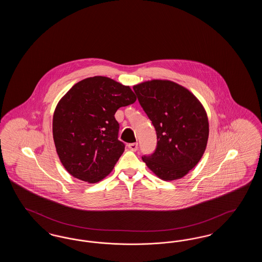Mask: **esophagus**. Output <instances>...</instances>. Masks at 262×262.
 I'll return each mask as SVG.
<instances>
[{
  "mask_svg": "<svg viewBox=\"0 0 262 262\" xmlns=\"http://www.w3.org/2000/svg\"><path fill=\"white\" fill-rule=\"evenodd\" d=\"M127 146L132 151H137L138 144H137V142H135V143H129Z\"/></svg>",
  "mask_w": 262,
  "mask_h": 262,
  "instance_id": "esophagus-1",
  "label": "esophagus"
}]
</instances>
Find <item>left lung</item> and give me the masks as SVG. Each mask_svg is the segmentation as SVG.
Instances as JSON below:
<instances>
[{
    "label": "left lung",
    "mask_w": 262,
    "mask_h": 262,
    "mask_svg": "<svg viewBox=\"0 0 262 262\" xmlns=\"http://www.w3.org/2000/svg\"><path fill=\"white\" fill-rule=\"evenodd\" d=\"M138 101L155 127L157 147L142 157L163 181L182 179L200 162L206 149L207 114L188 89L168 79H152L134 85Z\"/></svg>",
    "instance_id": "8db88e82"
}]
</instances>
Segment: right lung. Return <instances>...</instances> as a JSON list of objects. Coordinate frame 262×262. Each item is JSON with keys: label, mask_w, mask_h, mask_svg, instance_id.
<instances>
[{"label": "right lung", "mask_w": 262, "mask_h": 262, "mask_svg": "<svg viewBox=\"0 0 262 262\" xmlns=\"http://www.w3.org/2000/svg\"><path fill=\"white\" fill-rule=\"evenodd\" d=\"M136 100L129 86L100 75L78 81L62 96L53 116V138L70 174L94 184L112 172L125 151L115 113Z\"/></svg>", "instance_id": "1"}]
</instances>
